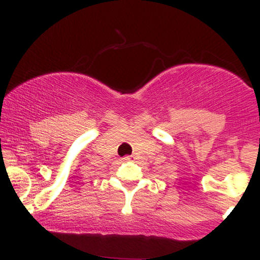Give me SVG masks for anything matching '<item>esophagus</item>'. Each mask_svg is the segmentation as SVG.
Segmentation results:
<instances>
[{
  "label": "esophagus",
  "mask_w": 260,
  "mask_h": 260,
  "mask_svg": "<svg viewBox=\"0 0 260 260\" xmlns=\"http://www.w3.org/2000/svg\"><path fill=\"white\" fill-rule=\"evenodd\" d=\"M131 159H132V156H124V157H123V160H126V161L131 160Z\"/></svg>",
  "instance_id": "1"
}]
</instances>
